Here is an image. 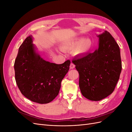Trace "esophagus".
Returning <instances> with one entry per match:
<instances>
[{"label": "esophagus", "mask_w": 132, "mask_h": 132, "mask_svg": "<svg viewBox=\"0 0 132 132\" xmlns=\"http://www.w3.org/2000/svg\"><path fill=\"white\" fill-rule=\"evenodd\" d=\"M74 68H75V65L73 63H71L70 65V69H74Z\"/></svg>", "instance_id": "obj_1"}]
</instances>
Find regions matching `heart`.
Here are the masks:
<instances>
[{
	"mask_svg": "<svg viewBox=\"0 0 132 132\" xmlns=\"http://www.w3.org/2000/svg\"><path fill=\"white\" fill-rule=\"evenodd\" d=\"M93 46V42L89 38L76 37L69 39L61 46V49L64 51H69L74 50L76 55H81L87 53Z\"/></svg>",
	"mask_w": 132,
	"mask_h": 132,
	"instance_id": "1",
	"label": "heart"
}]
</instances>
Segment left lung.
Wrapping results in <instances>:
<instances>
[{"instance_id": "8db88e82", "label": "left lung", "mask_w": 132, "mask_h": 132, "mask_svg": "<svg viewBox=\"0 0 132 132\" xmlns=\"http://www.w3.org/2000/svg\"><path fill=\"white\" fill-rule=\"evenodd\" d=\"M97 37V50L72 61L79 74L82 95L95 101L113 93L122 70L120 50L114 38L107 31Z\"/></svg>"}]
</instances>
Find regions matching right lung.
<instances>
[{
  "label": "right lung",
  "instance_id": "add662e5",
  "mask_svg": "<svg viewBox=\"0 0 132 132\" xmlns=\"http://www.w3.org/2000/svg\"><path fill=\"white\" fill-rule=\"evenodd\" d=\"M70 64L69 60L61 64L45 61L36 52L29 36L20 46L15 59V80L21 94L30 100L49 103L58 95Z\"/></svg>",
  "mask_w": 132,
  "mask_h": 132
}]
</instances>
